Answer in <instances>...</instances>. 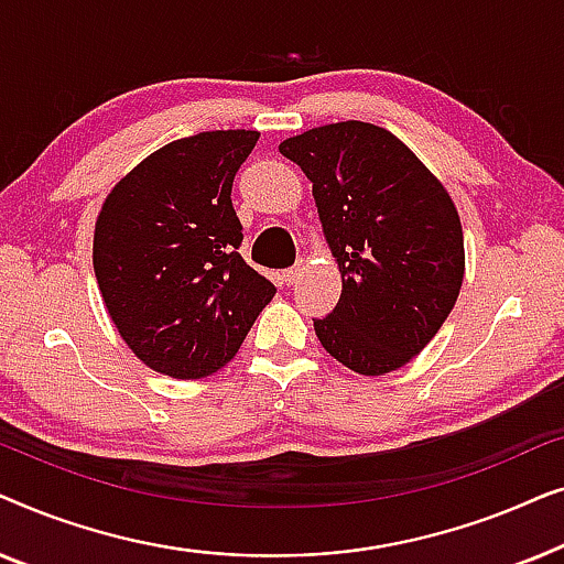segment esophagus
Returning a JSON list of instances; mask_svg holds the SVG:
<instances>
[{"label": "esophagus", "mask_w": 564, "mask_h": 564, "mask_svg": "<svg viewBox=\"0 0 564 564\" xmlns=\"http://www.w3.org/2000/svg\"><path fill=\"white\" fill-rule=\"evenodd\" d=\"M300 272H303V267H292V269H284V272L280 274V280L284 282V284H292V282H295L297 280V276H300Z\"/></svg>", "instance_id": "1"}]
</instances>
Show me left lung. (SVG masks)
<instances>
[{
    "mask_svg": "<svg viewBox=\"0 0 564 564\" xmlns=\"http://www.w3.org/2000/svg\"><path fill=\"white\" fill-rule=\"evenodd\" d=\"M313 182L341 297L313 321L323 349L377 377L438 334L465 280V236L442 182L390 130L330 122L280 143Z\"/></svg>",
    "mask_w": 564,
    "mask_h": 564,
    "instance_id": "8db88e82",
    "label": "left lung"
}]
</instances>
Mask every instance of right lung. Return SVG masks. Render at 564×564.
<instances>
[{
  "mask_svg": "<svg viewBox=\"0 0 564 564\" xmlns=\"http://www.w3.org/2000/svg\"><path fill=\"white\" fill-rule=\"evenodd\" d=\"M259 130H210L161 145L110 189L91 261L107 315L159 375L226 367L276 288L246 264L230 203Z\"/></svg>",
  "mask_w": 564,
  "mask_h": 564,
  "instance_id": "obj_1",
  "label": "right lung"
}]
</instances>
